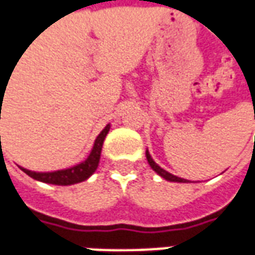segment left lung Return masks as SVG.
Segmentation results:
<instances>
[{
  "mask_svg": "<svg viewBox=\"0 0 255 255\" xmlns=\"http://www.w3.org/2000/svg\"><path fill=\"white\" fill-rule=\"evenodd\" d=\"M145 155H146V159H148V163H149V166L154 169L159 176H162L163 179L166 180H171V182H188L186 179H182V178H178V176H175V175H172V173H169V172H166L165 169H162L161 166H158L156 163H155V161L151 158V155H149V152L146 151L145 152Z\"/></svg>",
  "mask_w": 255,
  "mask_h": 255,
  "instance_id": "1",
  "label": "left lung"
}]
</instances>
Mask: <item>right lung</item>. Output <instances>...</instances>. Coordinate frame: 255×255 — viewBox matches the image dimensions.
Segmentation results:
<instances>
[{
    "label": "right lung",
    "instance_id": "obj_1",
    "mask_svg": "<svg viewBox=\"0 0 255 255\" xmlns=\"http://www.w3.org/2000/svg\"><path fill=\"white\" fill-rule=\"evenodd\" d=\"M109 129H110V126H106V128H104L100 134H99V136L96 138L94 146H93L90 155L87 156V159H86L84 162L76 165V166H72V168H69V169H63V171L48 172V173L32 172L28 171V169H23V168H21V169H22L26 175H29L31 178H33V179L45 182V183H52V185H63V186H66V185H73V183L83 182V180L87 179L93 172L97 169V166H99L101 148H103L104 138L109 134Z\"/></svg>",
    "mask_w": 255,
    "mask_h": 255
}]
</instances>
